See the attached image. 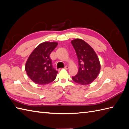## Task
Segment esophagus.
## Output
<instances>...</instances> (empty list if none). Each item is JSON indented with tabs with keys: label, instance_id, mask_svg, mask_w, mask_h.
<instances>
[{
	"label": "esophagus",
	"instance_id": "esophagus-1",
	"mask_svg": "<svg viewBox=\"0 0 129 129\" xmlns=\"http://www.w3.org/2000/svg\"><path fill=\"white\" fill-rule=\"evenodd\" d=\"M64 69H66V70L68 69H69V66H68V65H67V66H65V67L64 68Z\"/></svg>",
	"mask_w": 129,
	"mask_h": 129
}]
</instances>
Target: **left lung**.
I'll return each instance as SVG.
<instances>
[{"label": "left lung", "mask_w": 129, "mask_h": 129, "mask_svg": "<svg viewBox=\"0 0 129 129\" xmlns=\"http://www.w3.org/2000/svg\"><path fill=\"white\" fill-rule=\"evenodd\" d=\"M71 42L76 51L79 64L78 73L72 79L80 85L91 84L100 71V63L97 55L91 46L83 40L75 39Z\"/></svg>", "instance_id": "left-lung-1"}]
</instances>
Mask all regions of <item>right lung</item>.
<instances>
[{"label": "right lung", "mask_w": 129, "mask_h": 129, "mask_svg": "<svg viewBox=\"0 0 129 129\" xmlns=\"http://www.w3.org/2000/svg\"><path fill=\"white\" fill-rule=\"evenodd\" d=\"M57 44L56 42L42 43L30 55L25 69L29 78L35 83L46 85L55 79L57 72L53 68L50 54Z\"/></svg>", "instance_id": "right-lung-1"}]
</instances>
